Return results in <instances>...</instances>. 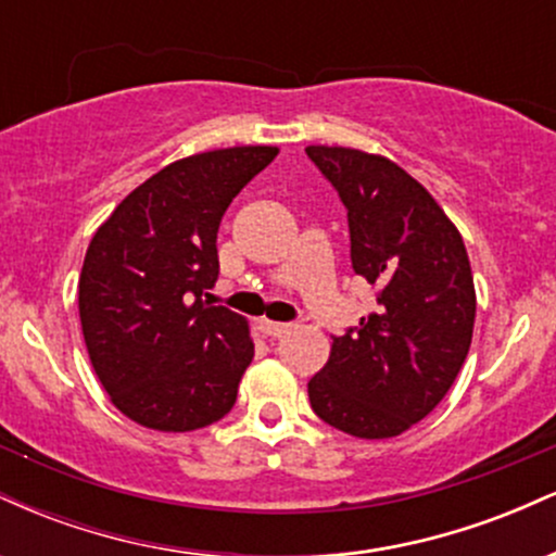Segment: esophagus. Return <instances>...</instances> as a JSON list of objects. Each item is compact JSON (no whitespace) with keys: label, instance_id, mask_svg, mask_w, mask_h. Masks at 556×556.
<instances>
[{"label":"esophagus","instance_id":"34e87169","mask_svg":"<svg viewBox=\"0 0 556 556\" xmlns=\"http://www.w3.org/2000/svg\"><path fill=\"white\" fill-rule=\"evenodd\" d=\"M290 329H292V324H285V321H269V318H266V321H261V331H264L266 337H282Z\"/></svg>","mask_w":556,"mask_h":556}]
</instances>
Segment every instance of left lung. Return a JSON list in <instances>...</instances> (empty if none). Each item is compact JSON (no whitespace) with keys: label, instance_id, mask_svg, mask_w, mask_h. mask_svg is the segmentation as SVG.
<instances>
[{"label":"left lung","instance_id":"obj_1","mask_svg":"<svg viewBox=\"0 0 556 556\" xmlns=\"http://www.w3.org/2000/svg\"><path fill=\"white\" fill-rule=\"evenodd\" d=\"M305 154L348 208L355 274L379 290L376 314L331 340L327 366L308 381L311 407L350 437H400L444 400L473 340L463 235L387 156L344 146H308Z\"/></svg>","mask_w":556,"mask_h":556}]
</instances>
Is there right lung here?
<instances>
[{"mask_svg": "<svg viewBox=\"0 0 556 556\" xmlns=\"http://www.w3.org/2000/svg\"><path fill=\"white\" fill-rule=\"evenodd\" d=\"M277 154V146H232L177 159L96 229L78 279L83 340L132 424L182 433L232 410L253 361L251 327L203 295L219 277L222 216Z\"/></svg>", "mask_w": 556, "mask_h": 556, "instance_id": "obj_1", "label": "right lung"}]
</instances>
